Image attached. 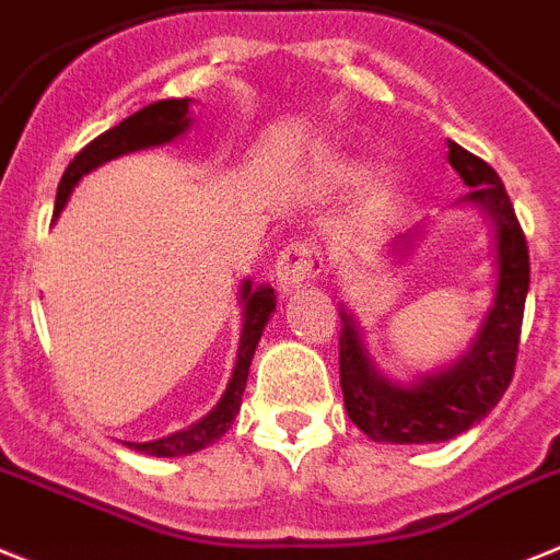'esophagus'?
Wrapping results in <instances>:
<instances>
[{
    "instance_id": "34e87169",
    "label": "esophagus",
    "mask_w": 560,
    "mask_h": 560,
    "mask_svg": "<svg viewBox=\"0 0 560 560\" xmlns=\"http://www.w3.org/2000/svg\"><path fill=\"white\" fill-rule=\"evenodd\" d=\"M319 271H323V257L312 241H294L291 246H285L283 255L277 257V285L283 294L300 291Z\"/></svg>"
}]
</instances>
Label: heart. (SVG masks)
Segmentation results:
<instances>
[{"mask_svg":"<svg viewBox=\"0 0 560 560\" xmlns=\"http://www.w3.org/2000/svg\"><path fill=\"white\" fill-rule=\"evenodd\" d=\"M351 166H339V175H348ZM396 178L394 172L380 166V170L368 172V178L362 180V200H365V209H380L385 200L394 195Z\"/></svg>","mask_w":560,"mask_h":560,"instance_id":"1","label":"heart"}]
</instances>
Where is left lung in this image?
Wrapping results in <instances>:
<instances>
[{
	"mask_svg": "<svg viewBox=\"0 0 560 560\" xmlns=\"http://www.w3.org/2000/svg\"><path fill=\"white\" fill-rule=\"evenodd\" d=\"M447 161L470 192L451 209L479 212L493 243V298L476 334L456 360L413 380H394L368 353L357 314L342 305L339 334V385L348 419L374 442L433 444L456 439L479 424L508 390L518 353L521 317L529 291L527 241L515 221L508 189L490 164L447 141ZM433 221H422L394 237L388 257H408L428 237Z\"/></svg>",
	"mask_w": 560,
	"mask_h": 560,
	"instance_id": "8db88e82",
	"label": "left lung"
}]
</instances>
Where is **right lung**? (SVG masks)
Returning a JSON list of instances; mask_svg holds the SVG:
<instances>
[{"label": "right lung", "instance_id": "add662e5", "mask_svg": "<svg viewBox=\"0 0 560 560\" xmlns=\"http://www.w3.org/2000/svg\"><path fill=\"white\" fill-rule=\"evenodd\" d=\"M192 98H161V102L147 104L143 109L132 113L130 118H124L113 130L95 138L90 147L79 152L70 161V166L61 175L59 192H56V218L61 209L67 207V200L79 186L84 175L104 166L107 161H116L121 155H130L138 150H152V147H166L172 141H180L186 132L192 130ZM237 305H241V342H237V357H234L232 376L226 382V390L221 394L218 405L209 410L207 417H200L189 428L175 430L164 439H152V442H124L127 447L147 456L158 458H175L198 453L232 428L234 417L241 413L243 390H246L248 365L255 360L257 342H260L262 331L269 326L271 314H275V289L269 283H252V280H241L237 285Z\"/></svg>", "mask_w": 560, "mask_h": 560}]
</instances>
